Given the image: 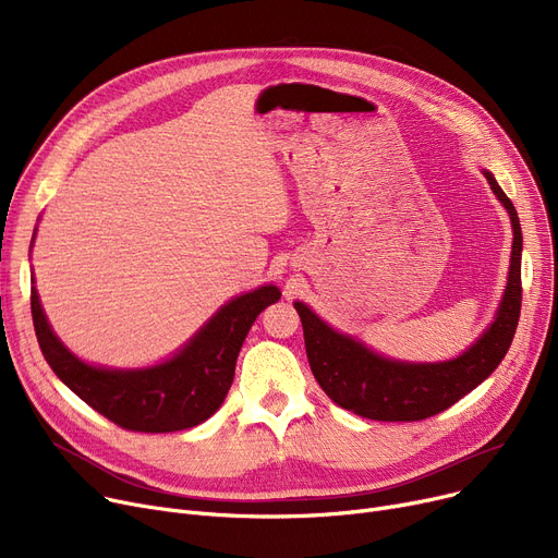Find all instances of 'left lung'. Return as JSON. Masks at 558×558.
Returning a JSON list of instances; mask_svg holds the SVG:
<instances>
[{"mask_svg":"<svg viewBox=\"0 0 558 558\" xmlns=\"http://www.w3.org/2000/svg\"><path fill=\"white\" fill-rule=\"evenodd\" d=\"M484 175L511 217L513 246L500 307L488 328L459 357L448 362L391 360L360 339L330 328L305 303H294L316 383L348 412L371 421H423L471 393L505 360L520 318L522 230L513 203L497 185L495 175L488 169Z\"/></svg>","mask_w":558,"mask_h":558,"instance_id":"1","label":"left lung"}]
</instances>
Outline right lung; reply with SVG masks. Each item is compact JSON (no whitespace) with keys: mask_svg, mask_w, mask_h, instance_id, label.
<instances>
[{"mask_svg":"<svg viewBox=\"0 0 558 558\" xmlns=\"http://www.w3.org/2000/svg\"><path fill=\"white\" fill-rule=\"evenodd\" d=\"M278 299L276 284L230 299L169 360L146 368H108L78 360L51 330L36 287L32 314L43 355L65 387L114 425L160 434L196 427L217 412L253 320Z\"/></svg>","mask_w":558,"mask_h":558,"instance_id":"add662e5","label":"right lung"}]
</instances>
